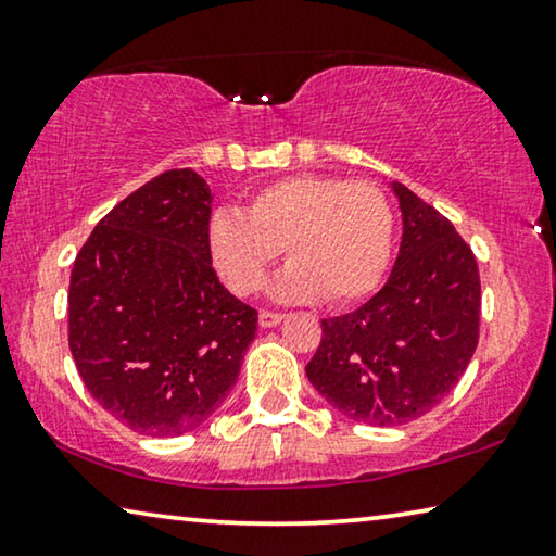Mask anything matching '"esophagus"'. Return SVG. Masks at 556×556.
Listing matches in <instances>:
<instances>
[{"mask_svg": "<svg viewBox=\"0 0 556 556\" xmlns=\"http://www.w3.org/2000/svg\"><path fill=\"white\" fill-rule=\"evenodd\" d=\"M283 318H286L283 313H273V311H261V316H258L261 328H276Z\"/></svg>", "mask_w": 556, "mask_h": 556, "instance_id": "obj_1", "label": "esophagus"}]
</instances>
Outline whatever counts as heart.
<instances>
[{"label":"heart","mask_w":556,"mask_h":556,"mask_svg":"<svg viewBox=\"0 0 556 556\" xmlns=\"http://www.w3.org/2000/svg\"><path fill=\"white\" fill-rule=\"evenodd\" d=\"M218 273L240 295L270 286L280 303H353L381 283L393 248V211L371 182L295 175L255 192L248 211H218L207 230Z\"/></svg>","instance_id":"heart-1"}]
</instances>
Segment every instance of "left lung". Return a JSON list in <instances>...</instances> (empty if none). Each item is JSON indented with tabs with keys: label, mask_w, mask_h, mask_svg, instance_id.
<instances>
[{
	"label": "left lung",
	"mask_w": 556,
	"mask_h": 556,
	"mask_svg": "<svg viewBox=\"0 0 556 556\" xmlns=\"http://www.w3.org/2000/svg\"><path fill=\"white\" fill-rule=\"evenodd\" d=\"M401 248L386 286L345 316L324 318L305 376L336 412L371 426L424 416L464 376L477 351L481 283L471 248L406 185Z\"/></svg>",
	"instance_id": "left-lung-1"
}]
</instances>
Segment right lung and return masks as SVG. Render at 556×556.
Returning <instances> with one entry per match:
<instances>
[{
	"mask_svg": "<svg viewBox=\"0 0 556 556\" xmlns=\"http://www.w3.org/2000/svg\"><path fill=\"white\" fill-rule=\"evenodd\" d=\"M213 192L195 170L144 182L94 225L70 276V351L92 399L144 437H180L238 381L258 311L213 270Z\"/></svg>",
	"mask_w": 556,
	"mask_h": 556,
	"instance_id": "add662e5",
	"label": "right lung"
}]
</instances>
